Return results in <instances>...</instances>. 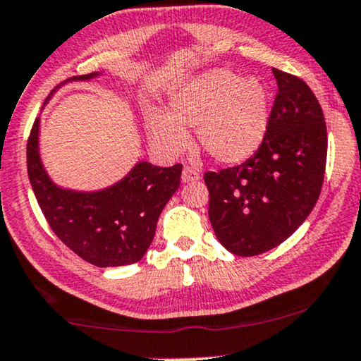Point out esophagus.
<instances>
[{"instance_id":"obj_1","label":"esophagus","mask_w":361,"mask_h":361,"mask_svg":"<svg viewBox=\"0 0 361 361\" xmlns=\"http://www.w3.org/2000/svg\"><path fill=\"white\" fill-rule=\"evenodd\" d=\"M201 178V173L198 170H195V168H190V166H185L183 168V173H181V180H183V183H190V181H196Z\"/></svg>"}]
</instances>
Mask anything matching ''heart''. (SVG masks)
I'll return each mask as SVG.
<instances>
[{
  "label": "heart",
  "instance_id": "b5f03b06",
  "mask_svg": "<svg viewBox=\"0 0 361 361\" xmlns=\"http://www.w3.org/2000/svg\"><path fill=\"white\" fill-rule=\"evenodd\" d=\"M269 120V95L261 80L241 79L229 69H209L176 89L170 115L148 117L152 142L168 155L190 145L186 130H198L203 150L221 163H239L262 143Z\"/></svg>",
  "mask_w": 361,
  "mask_h": 361
}]
</instances>
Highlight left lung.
<instances>
[{
	"instance_id": "obj_1",
	"label": "left lung",
	"mask_w": 361,
	"mask_h": 361,
	"mask_svg": "<svg viewBox=\"0 0 361 361\" xmlns=\"http://www.w3.org/2000/svg\"><path fill=\"white\" fill-rule=\"evenodd\" d=\"M272 72L279 90L256 153L238 166L204 173L216 238L244 257L292 236L324 185L326 125L319 100L299 77Z\"/></svg>"
}]
</instances>
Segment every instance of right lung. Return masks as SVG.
<instances>
[{"instance_id":"right-lung-1","label":"right lung","mask_w":361,"mask_h":361,"mask_svg":"<svg viewBox=\"0 0 361 361\" xmlns=\"http://www.w3.org/2000/svg\"><path fill=\"white\" fill-rule=\"evenodd\" d=\"M97 72L69 80H89ZM27 176L54 234L71 251L97 267L138 262L150 247L157 221L180 186L181 168L138 161L130 173L99 191L64 190L52 183L39 155V118L27 138Z\"/></svg>"}]
</instances>
